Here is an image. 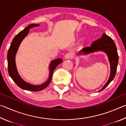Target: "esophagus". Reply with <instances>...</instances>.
I'll use <instances>...</instances> for the list:
<instances>
[{
    "label": "esophagus",
    "mask_w": 126,
    "mask_h": 126,
    "mask_svg": "<svg viewBox=\"0 0 126 126\" xmlns=\"http://www.w3.org/2000/svg\"><path fill=\"white\" fill-rule=\"evenodd\" d=\"M72 54L71 53H68L67 54H65L64 55V58L66 59H69L72 58Z\"/></svg>",
    "instance_id": "obj_1"
}]
</instances>
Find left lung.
Returning a JSON list of instances; mask_svg holds the SVG:
<instances>
[{"label":"left lung","mask_w":126,"mask_h":126,"mask_svg":"<svg viewBox=\"0 0 126 126\" xmlns=\"http://www.w3.org/2000/svg\"><path fill=\"white\" fill-rule=\"evenodd\" d=\"M102 50L106 52L108 57L110 64V74L107 82L104 85L101 91L109 84L113 79L116 74L117 64L118 62V55L117 48L113 40L107 35L103 34L99 39L94 41L90 47L83 48L79 52V54H88L90 53Z\"/></svg>","instance_id":"1"}]
</instances>
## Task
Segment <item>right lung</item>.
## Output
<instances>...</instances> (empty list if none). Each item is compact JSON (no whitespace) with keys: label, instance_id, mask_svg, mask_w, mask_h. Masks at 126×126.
I'll list each match as a JSON object with an SVG mask.
<instances>
[{"label":"right lung","instance_id":"obj_1","mask_svg":"<svg viewBox=\"0 0 126 126\" xmlns=\"http://www.w3.org/2000/svg\"><path fill=\"white\" fill-rule=\"evenodd\" d=\"M39 24H32L28 26L27 28L19 33L16 37L13 39V41L11 43L10 47L9 48L7 54V59H8V73H9L10 77L14 81V82L23 89L27 91H31L34 92H37L39 91H42L43 89L46 88L49 84L52 78L53 73L54 72L57 66L59 64L62 63V59H57L51 62L49 70H50V75L49 77L48 80L44 84L39 85V86H35V85H32L31 84L28 83L24 82L18 73L16 71V62H15V56H16V53L18 50L21 42L24 39L25 36H26L29 31V29L31 28L37 27Z\"/></svg>","mask_w":126,"mask_h":126}]
</instances>
